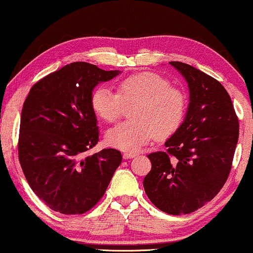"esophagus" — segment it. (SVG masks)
<instances>
[{"mask_svg": "<svg viewBox=\"0 0 253 253\" xmlns=\"http://www.w3.org/2000/svg\"><path fill=\"white\" fill-rule=\"evenodd\" d=\"M134 157H137V154H134V153H124L123 154V159H126V160H127V159H132Z\"/></svg>", "mask_w": 253, "mask_h": 253, "instance_id": "34e87169", "label": "esophagus"}]
</instances>
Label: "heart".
Here are the masks:
<instances>
[{
    "mask_svg": "<svg viewBox=\"0 0 253 253\" xmlns=\"http://www.w3.org/2000/svg\"><path fill=\"white\" fill-rule=\"evenodd\" d=\"M131 106L132 121L106 133L107 143L124 152H137L155 136L165 139L174 134L185 119L188 100L182 89L172 87L168 79L153 72L124 78L117 84V93L98 86L91 96L93 112L107 123L116 122L124 107Z\"/></svg>",
    "mask_w": 253,
    "mask_h": 253,
    "instance_id": "1",
    "label": "heart"
}]
</instances>
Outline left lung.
<instances>
[{"label": "left lung", "instance_id": "left-lung-1", "mask_svg": "<svg viewBox=\"0 0 253 253\" xmlns=\"http://www.w3.org/2000/svg\"><path fill=\"white\" fill-rule=\"evenodd\" d=\"M170 64L188 83L190 102L182 126L165 143L166 152L148 154L152 169L145 192L162 212L179 215L215 197L229 176L238 140V119L220 82L182 63Z\"/></svg>", "mask_w": 253, "mask_h": 253}]
</instances>
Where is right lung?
I'll use <instances>...</instances> for the list:
<instances>
[{"label":"right lung","instance_id":"right-lung-1","mask_svg":"<svg viewBox=\"0 0 253 253\" xmlns=\"http://www.w3.org/2000/svg\"><path fill=\"white\" fill-rule=\"evenodd\" d=\"M119 74L75 62L40 79L24 102L19 162L31 189L55 212L72 215L94 207L122 162L115 148L84 157L99 141L93 88Z\"/></svg>","mask_w":253,"mask_h":253}]
</instances>
